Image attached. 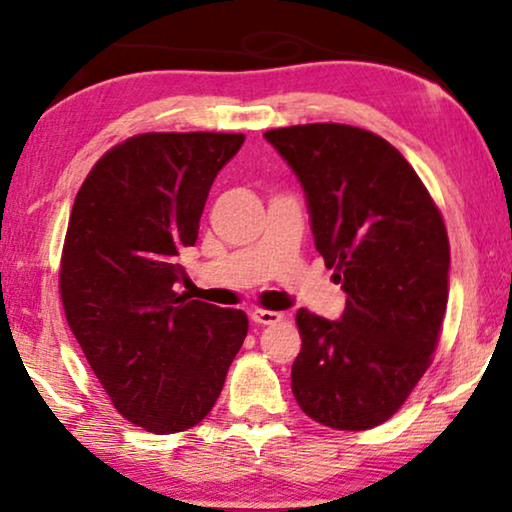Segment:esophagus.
<instances>
[{"label": "esophagus", "instance_id": "esophagus-1", "mask_svg": "<svg viewBox=\"0 0 512 512\" xmlns=\"http://www.w3.org/2000/svg\"><path fill=\"white\" fill-rule=\"evenodd\" d=\"M282 319H284V314L272 312V310H254V312H251V321H254V324H261V326L279 324Z\"/></svg>", "mask_w": 512, "mask_h": 512}]
</instances>
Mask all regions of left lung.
Listing matches in <instances>:
<instances>
[{
    "mask_svg": "<svg viewBox=\"0 0 512 512\" xmlns=\"http://www.w3.org/2000/svg\"><path fill=\"white\" fill-rule=\"evenodd\" d=\"M305 188L317 251L347 293L340 321L298 310L291 389L338 431L387 422L431 366L450 240L436 202L387 139L342 123L265 132Z\"/></svg>",
    "mask_w": 512,
    "mask_h": 512,
    "instance_id": "obj_1",
    "label": "left lung"
}]
</instances>
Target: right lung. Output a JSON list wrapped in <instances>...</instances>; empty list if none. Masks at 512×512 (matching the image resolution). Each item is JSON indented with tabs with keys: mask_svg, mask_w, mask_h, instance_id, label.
<instances>
[{
	"mask_svg": "<svg viewBox=\"0 0 512 512\" xmlns=\"http://www.w3.org/2000/svg\"><path fill=\"white\" fill-rule=\"evenodd\" d=\"M235 132H144L97 160L76 193L60 258L67 324L114 408L179 433L214 408L249 331L242 310L188 300L179 254L198 240Z\"/></svg>",
	"mask_w": 512,
	"mask_h": 512,
	"instance_id": "obj_1",
	"label": "right lung"
}]
</instances>
